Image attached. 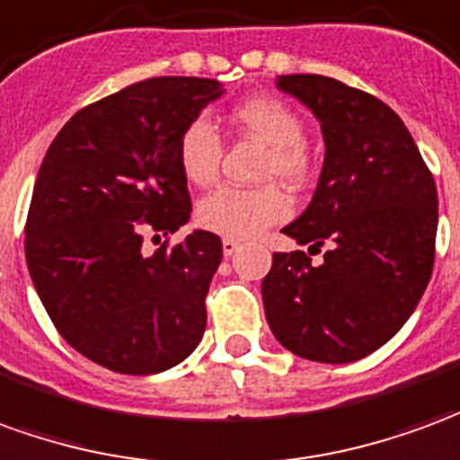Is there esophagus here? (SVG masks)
<instances>
[{"mask_svg":"<svg viewBox=\"0 0 460 460\" xmlns=\"http://www.w3.org/2000/svg\"><path fill=\"white\" fill-rule=\"evenodd\" d=\"M243 247V243L240 240H235V237H225L223 240V255L225 257H233Z\"/></svg>","mask_w":460,"mask_h":460,"instance_id":"34e87169","label":"esophagus"}]
</instances>
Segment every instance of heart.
I'll use <instances>...</instances> for the list:
<instances>
[{"instance_id":"heart-1","label":"heart","mask_w":460,"mask_h":460,"mask_svg":"<svg viewBox=\"0 0 460 460\" xmlns=\"http://www.w3.org/2000/svg\"><path fill=\"white\" fill-rule=\"evenodd\" d=\"M230 119L243 131L267 143L262 178H277L299 188L309 178V155L305 148V123L295 109L272 96H252L237 103ZM178 165L193 185H213L223 161V138L215 123L198 113L178 133ZM292 213L288 193L279 185L235 188L225 185L205 195L198 205V220L205 230L235 240H250L267 227L282 223Z\"/></svg>"}]
</instances>
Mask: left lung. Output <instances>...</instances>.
Returning <instances> with one entry per match:
<instances>
[{
  "label": "left lung",
  "mask_w": 460,
  "mask_h": 460,
  "mask_svg": "<svg viewBox=\"0 0 460 460\" xmlns=\"http://www.w3.org/2000/svg\"><path fill=\"white\" fill-rule=\"evenodd\" d=\"M322 123L327 143L307 210L282 233L262 279L267 324L297 357L347 364L376 351L411 317L436 255L438 195L403 120L367 91L317 74L279 76Z\"/></svg>",
  "instance_id": "8db88e82"
}]
</instances>
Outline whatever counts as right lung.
<instances>
[{"label": "right lung", "mask_w": 460, "mask_h": 460, "mask_svg": "<svg viewBox=\"0 0 460 460\" xmlns=\"http://www.w3.org/2000/svg\"><path fill=\"white\" fill-rule=\"evenodd\" d=\"M220 93L198 76L131 84L74 113L39 168L24 227L29 275L58 334L106 369L158 374L203 340L223 240L195 230L146 255L143 235L188 223L178 133Z\"/></svg>", "instance_id": "right-lung-1"}]
</instances>
